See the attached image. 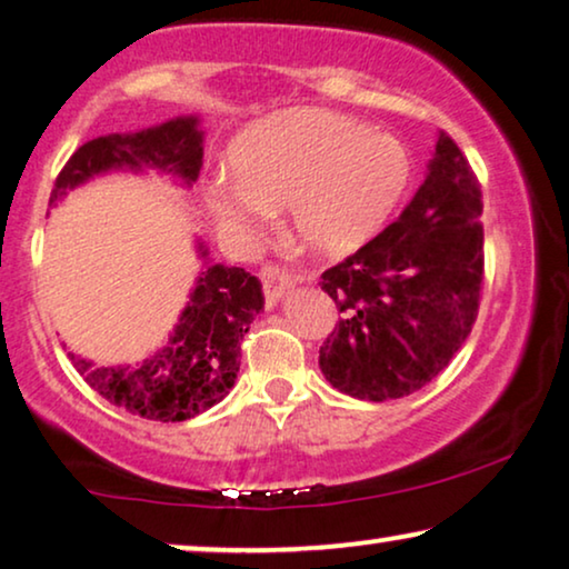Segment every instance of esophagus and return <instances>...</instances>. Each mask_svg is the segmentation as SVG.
Masks as SVG:
<instances>
[{
	"label": "esophagus",
	"mask_w": 569,
	"mask_h": 569,
	"mask_svg": "<svg viewBox=\"0 0 569 569\" xmlns=\"http://www.w3.org/2000/svg\"><path fill=\"white\" fill-rule=\"evenodd\" d=\"M261 282H263V295H267V306L269 308H274L277 302L282 300L295 284L292 277L287 274V271L274 269V267H267L261 271Z\"/></svg>",
	"instance_id": "34e87169"
}]
</instances>
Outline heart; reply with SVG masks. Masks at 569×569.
<instances>
[{"instance_id": "b5f03b06", "label": "heart", "mask_w": 569, "mask_h": 569, "mask_svg": "<svg viewBox=\"0 0 569 569\" xmlns=\"http://www.w3.org/2000/svg\"><path fill=\"white\" fill-rule=\"evenodd\" d=\"M415 186V160L401 142L349 116L298 108L246 131L232 176L217 173L204 204L217 228L256 240L274 209L287 232L323 256H349L376 240Z\"/></svg>"}]
</instances>
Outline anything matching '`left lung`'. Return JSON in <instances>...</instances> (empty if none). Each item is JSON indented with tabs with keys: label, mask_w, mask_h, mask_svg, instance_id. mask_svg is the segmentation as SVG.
Listing matches in <instances>:
<instances>
[{
	"label": "left lung",
	"mask_w": 569,
	"mask_h": 569,
	"mask_svg": "<svg viewBox=\"0 0 569 569\" xmlns=\"http://www.w3.org/2000/svg\"><path fill=\"white\" fill-rule=\"evenodd\" d=\"M481 186L446 131L399 220L337 267L321 290L339 308L318 365L337 391L391 401L438 378L479 313Z\"/></svg>",
	"instance_id": "1"
}]
</instances>
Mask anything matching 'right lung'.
<instances>
[{
  "instance_id": "right-lung-1",
  "label": "right lung",
  "mask_w": 569,
  "mask_h": 569,
  "mask_svg": "<svg viewBox=\"0 0 569 569\" xmlns=\"http://www.w3.org/2000/svg\"><path fill=\"white\" fill-rule=\"evenodd\" d=\"M204 162L199 116H176L158 127L106 134L82 144L53 183L49 207L108 173H158L191 189ZM201 271L178 323L160 349L137 365H96L69 352L92 391L152 422H183L212 409L236 386L240 341L263 310L261 282L240 267L209 259L197 238Z\"/></svg>"
}]
</instances>
